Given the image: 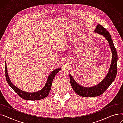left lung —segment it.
I'll use <instances>...</instances> for the list:
<instances>
[{"label": "left lung", "instance_id": "obj_1", "mask_svg": "<svg viewBox=\"0 0 123 123\" xmlns=\"http://www.w3.org/2000/svg\"><path fill=\"white\" fill-rule=\"evenodd\" d=\"M95 32L103 35L108 41L112 51V60L110 68L105 78L98 85L94 87L89 88L83 87L78 84L72 78V77L70 75L71 85L75 92L78 95L85 97H92L102 94L114 81L117 73L118 55L117 50L115 47L113 41L111 38V35L107 29L100 24H98L97 26Z\"/></svg>", "mask_w": 123, "mask_h": 123}]
</instances>
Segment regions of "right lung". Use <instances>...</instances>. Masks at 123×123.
Instances as JSON below:
<instances>
[{
  "label": "right lung",
  "mask_w": 123,
  "mask_h": 123,
  "mask_svg": "<svg viewBox=\"0 0 123 123\" xmlns=\"http://www.w3.org/2000/svg\"><path fill=\"white\" fill-rule=\"evenodd\" d=\"M5 77L7 82L9 84V85L12 88V89L14 90V91L18 95L19 97L24 100H31V101H35V100H41L45 98V97L48 95L52 86V83L53 80L54 78V77L56 75V74L60 71L61 69H56L53 71L52 72L51 74L49 75L48 78L47 79L46 83L45 84V86L43 87L42 89H41L40 91L34 92V93H28L24 91H22V90H20L17 88L16 86H15L10 81L8 75L7 73V67H6V62H5Z\"/></svg>",
  "instance_id": "obj_1"
}]
</instances>
